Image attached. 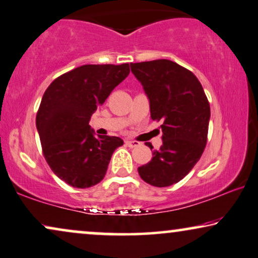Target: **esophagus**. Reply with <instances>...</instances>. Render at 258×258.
I'll use <instances>...</instances> for the list:
<instances>
[{
    "instance_id": "34e87169",
    "label": "esophagus",
    "mask_w": 258,
    "mask_h": 258,
    "mask_svg": "<svg viewBox=\"0 0 258 258\" xmlns=\"http://www.w3.org/2000/svg\"><path fill=\"white\" fill-rule=\"evenodd\" d=\"M125 143H126V145L128 146V147H137V146L140 145V143L135 142V140H126Z\"/></svg>"
}]
</instances>
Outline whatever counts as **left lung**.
I'll return each mask as SVG.
<instances>
[{"instance_id":"left-lung-1","label":"left lung","mask_w":258,"mask_h":258,"mask_svg":"<svg viewBox=\"0 0 258 258\" xmlns=\"http://www.w3.org/2000/svg\"><path fill=\"white\" fill-rule=\"evenodd\" d=\"M131 71L149 98L151 118L163 121V145L153 151L150 163L138 167L139 176L153 186H170L183 179L204 152L210 105L196 75L173 61L131 63Z\"/></svg>"}]
</instances>
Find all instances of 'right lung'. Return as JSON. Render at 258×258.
Wrapping results in <instances>:
<instances>
[{
    "mask_svg": "<svg viewBox=\"0 0 258 258\" xmlns=\"http://www.w3.org/2000/svg\"><path fill=\"white\" fill-rule=\"evenodd\" d=\"M130 74V64H84L56 78L44 92L36 114L44 159L73 187L104 179L109 160L123 142L99 137L88 125L93 113Z\"/></svg>",
    "mask_w": 258,
    "mask_h": 258,
    "instance_id": "add662e5",
    "label": "right lung"
}]
</instances>
